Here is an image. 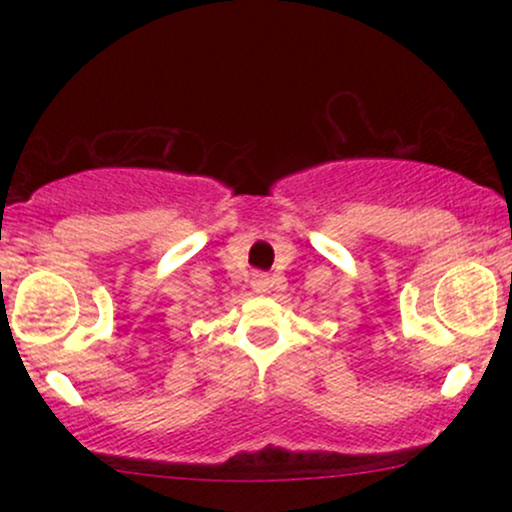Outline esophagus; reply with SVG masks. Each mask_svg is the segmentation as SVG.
I'll list each match as a JSON object with an SVG mask.
<instances>
[{
  "label": "esophagus",
  "instance_id": "obj_1",
  "mask_svg": "<svg viewBox=\"0 0 512 512\" xmlns=\"http://www.w3.org/2000/svg\"><path fill=\"white\" fill-rule=\"evenodd\" d=\"M252 289H255L257 293H269L272 291V279L264 274H257L255 279H252Z\"/></svg>",
  "mask_w": 512,
  "mask_h": 512
}]
</instances>
